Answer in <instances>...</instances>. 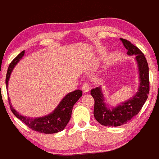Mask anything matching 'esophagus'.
<instances>
[{"instance_id":"esophagus-1","label":"esophagus","mask_w":159,"mask_h":159,"mask_svg":"<svg viewBox=\"0 0 159 159\" xmlns=\"http://www.w3.org/2000/svg\"><path fill=\"white\" fill-rule=\"evenodd\" d=\"M90 90V87H89V85L88 83H85L84 85H83V87H82V91H83V93H88V92Z\"/></svg>"}]
</instances>
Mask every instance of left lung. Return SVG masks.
<instances>
[{
    "label": "left lung",
    "instance_id": "left-lung-1",
    "mask_svg": "<svg viewBox=\"0 0 159 159\" xmlns=\"http://www.w3.org/2000/svg\"><path fill=\"white\" fill-rule=\"evenodd\" d=\"M120 40L127 51V55H135L139 76V83L138 91L133 97L116 106H110L105 102L100 86L91 90V94L95 102L93 109L95 119L99 124L107 127L121 126L126 124L138 114L145 103L150 91L149 68L144 54L130 41L122 38Z\"/></svg>",
    "mask_w": 159,
    "mask_h": 159
}]
</instances>
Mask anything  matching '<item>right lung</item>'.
I'll return each mask as SVG.
<instances>
[{"label": "right lung", "mask_w": 159, "mask_h": 159, "mask_svg": "<svg viewBox=\"0 0 159 159\" xmlns=\"http://www.w3.org/2000/svg\"><path fill=\"white\" fill-rule=\"evenodd\" d=\"M24 51L20 53L11 61L8 68L7 77H6V85H7V90L8 83H9L11 71L15 68L17 62L22 59L24 55ZM82 96H83V93L80 90H76V91L70 92L62 98L59 105L52 113L44 116L38 117V118H32V117H28L20 114L14 108L9 98V102L10 105V109L14 115L20 120L22 121L25 125H26L29 128L33 130L38 131L39 133L51 134H56L64 130L71 116L74 105Z\"/></svg>", "instance_id": "add662e5"}]
</instances>
